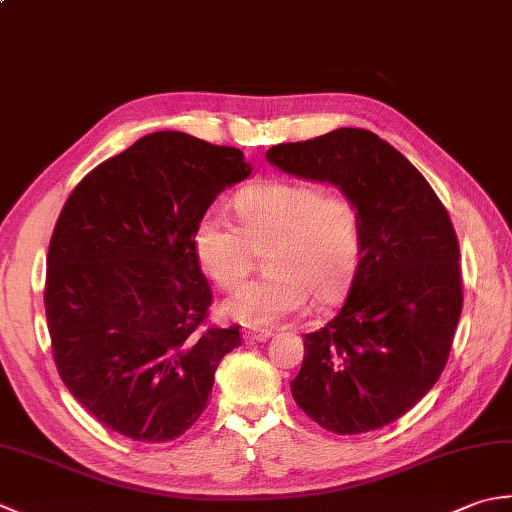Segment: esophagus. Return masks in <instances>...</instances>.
I'll list each match as a JSON object with an SVG mask.
<instances>
[{
    "label": "esophagus",
    "instance_id": "34e87169",
    "mask_svg": "<svg viewBox=\"0 0 512 512\" xmlns=\"http://www.w3.org/2000/svg\"><path fill=\"white\" fill-rule=\"evenodd\" d=\"M270 336H273V332H270V330H246L244 332V339L255 341V343H264V341L270 339Z\"/></svg>",
    "mask_w": 512,
    "mask_h": 512
}]
</instances>
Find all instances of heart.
Listing matches in <instances>:
<instances>
[{
    "instance_id": "obj_1",
    "label": "heart",
    "mask_w": 512,
    "mask_h": 512,
    "mask_svg": "<svg viewBox=\"0 0 512 512\" xmlns=\"http://www.w3.org/2000/svg\"><path fill=\"white\" fill-rule=\"evenodd\" d=\"M239 226L206 211L193 228V253L213 284H242L257 253L266 254L268 277L239 288L224 303L228 317L268 328L295 317L310 295L321 306L339 301L363 253L358 206L341 191L308 182H262L235 198Z\"/></svg>"
}]
</instances>
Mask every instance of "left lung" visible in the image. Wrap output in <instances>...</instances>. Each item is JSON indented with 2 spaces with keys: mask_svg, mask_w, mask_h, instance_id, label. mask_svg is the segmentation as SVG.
<instances>
[{
  "mask_svg": "<svg viewBox=\"0 0 512 512\" xmlns=\"http://www.w3.org/2000/svg\"><path fill=\"white\" fill-rule=\"evenodd\" d=\"M290 176L330 182L358 206L363 253L336 317L303 336L292 398L339 436L398 420L436 385L462 312L460 244L422 173L367 129L266 151Z\"/></svg>",
  "mask_w": 512,
  "mask_h": 512,
  "instance_id": "obj_1",
  "label": "left lung"
}]
</instances>
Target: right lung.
<instances>
[{
  "label": "right lung",
  "instance_id": "1",
  "mask_svg": "<svg viewBox=\"0 0 512 512\" xmlns=\"http://www.w3.org/2000/svg\"><path fill=\"white\" fill-rule=\"evenodd\" d=\"M235 147L147 134L92 169L65 202L48 248L54 365L92 416L136 442L193 427L239 325L211 328L193 228L250 176Z\"/></svg>",
  "mask_w": 512,
  "mask_h": 512
}]
</instances>
